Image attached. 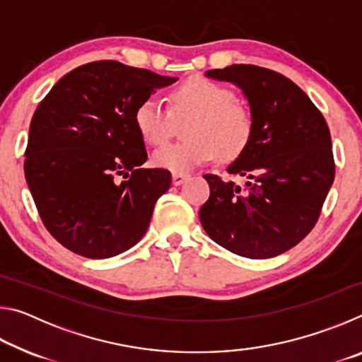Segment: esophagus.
Segmentation results:
<instances>
[{
	"mask_svg": "<svg viewBox=\"0 0 362 362\" xmlns=\"http://www.w3.org/2000/svg\"><path fill=\"white\" fill-rule=\"evenodd\" d=\"M188 174H183V173H174L173 174V183L175 187H179V185H182L183 182H185L187 179H188Z\"/></svg>",
	"mask_w": 362,
	"mask_h": 362,
	"instance_id": "obj_1",
	"label": "esophagus"
}]
</instances>
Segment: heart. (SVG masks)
Wrapping results in <instances>:
<instances>
[{
    "label": "heart",
    "mask_w": 362,
    "mask_h": 362,
    "mask_svg": "<svg viewBox=\"0 0 362 362\" xmlns=\"http://www.w3.org/2000/svg\"><path fill=\"white\" fill-rule=\"evenodd\" d=\"M233 99L235 95L225 86L193 76L173 90L170 110L158 97H145L134 112V124L146 144L158 146L173 136L174 118L192 116L185 129L188 140L153 153V163L158 168L187 173L216 155L222 159L240 156L247 146L252 136V118L246 107Z\"/></svg>",
    "instance_id": "obj_1"
}]
</instances>
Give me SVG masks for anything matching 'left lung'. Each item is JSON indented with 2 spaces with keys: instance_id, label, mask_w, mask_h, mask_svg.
Listing matches in <instances>:
<instances>
[{
  "instance_id": "1",
  "label": "left lung",
  "mask_w": 362,
  "mask_h": 362,
  "mask_svg": "<svg viewBox=\"0 0 362 362\" xmlns=\"http://www.w3.org/2000/svg\"><path fill=\"white\" fill-rule=\"evenodd\" d=\"M207 78L238 86L247 99L252 136L226 173L206 174L209 199L199 220L211 240L247 259L286 252L308 235L332 187L335 164L327 122L302 89L281 73L230 65Z\"/></svg>"
}]
</instances>
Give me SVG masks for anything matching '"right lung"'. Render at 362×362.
Masks as SVG:
<instances>
[{
    "mask_svg": "<svg viewBox=\"0 0 362 362\" xmlns=\"http://www.w3.org/2000/svg\"><path fill=\"white\" fill-rule=\"evenodd\" d=\"M175 81L100 60L66 73L41 100L23 169L42 223L64 247L108 259L142 240L170 173L142 168L146 150L134 112Z\"/></svg>",
    "mask_w": 362,
    "mask_h": 362,
    "instance_id": "right-lung-1",
    "label": "right lung"
}]
</instances>
